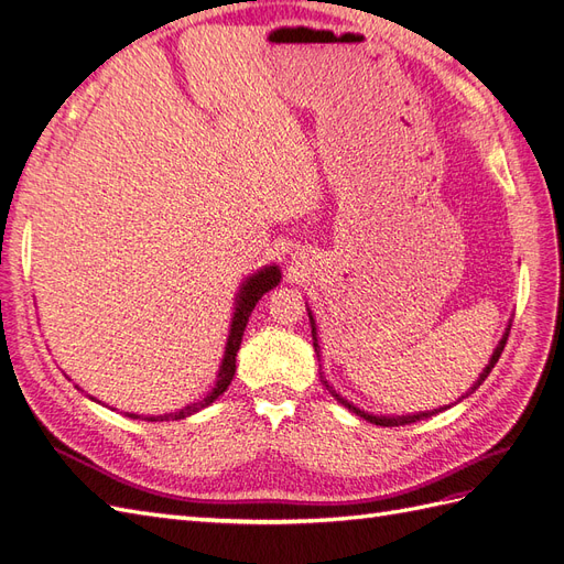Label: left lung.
<instances>
[{"instance_id": "8db88e82", "label": "left lung", "mask_w": 564, "mask_h": 564, "mask_svg": "<svg viewBox=\"0 0 564 564\" xmlns=\"http://www.w3.org/2000/svg\"><path fill=\"white\" fill-rule=\"evenodd\" d=\"M311 315V313H308ZM311 324H313V338H315V322H313V317H311ZM508 334H510V329L503 334V338H501V344L497 346V350H494V355H491V360H489V365H487V369L480 373V381H477V386H480L487 377H489V371L494 369V365H497L499 362V357H501V352H503V346H506V340H508ZM315 350H317V338H315ZM324 383H327V381H324ZM475 386V388H477ZM329 388V386H327ZM473 388V390H475ZM470 390V392H473ZM329 392H332V395L340 402V404H344V406H348L350 409V412H355L357 416H362L365 421H369V423H377V425H386V429H392V425H406V423H414V421H421V419H429V416H433V414H437V409H435V412H423V414H416V416H392V419H386V416H373V414H367V412H362V409H357V406H352L348 400H344V398H340L338 395V392L336 390H332L329 388ZM466 395H468V392H466ZM440 412H442V409H440Z\"/></svg>"}]
</instances>
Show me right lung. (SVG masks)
<instances>
[{
	"instance_id": "1",
	"label": "right lung",
	"mask_w": 564,
	"mask_h": 564,
	"mask_svg": "<svg viewBox=\"0 0 564 564\" xmlns=\"http://www.w3.org/2000/svg\"><path fill=\"white\" fill-rule=\"evenodd\" d=\"M278 282H280V270H278V265H270V268H263L261 272H256V275L249 278L247 284L242 286L240 299H237V305H235V315H232V324H230V336H228V346H226V355H224V365H220V369H218V379H216V386H214V390L209 392V395L204 398L202 402L187 404L185 409H181V412L164 414V416H150L148 421L185 419V416L199 412V409H204L207 404H212L218 395H224V392L230 386V381H232V377H235V355H237V350H240L249 315L256 308V303H259V299L263 294H268L272 286H278ZM129 416L135 419V414H129Z\"/></svg>"
}]
</instances>
